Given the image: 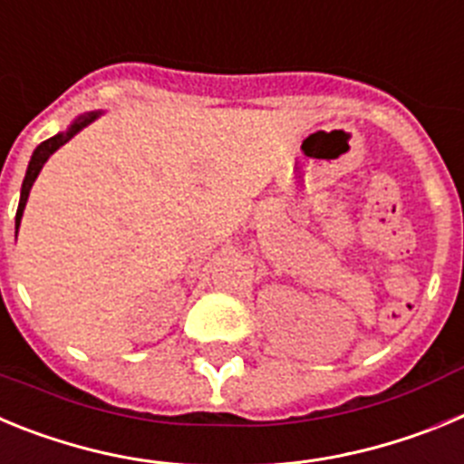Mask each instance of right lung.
Wrapping results in <instances>:
<instances>
[{"label": "right lung", "mask_w": 464, "mask_h": 464, "mask_svg": "<svg viewBox=\"0 0 464 464\" xmlns=\"http://www.w3.org/2000/svg\"><path fill=\"white\" fill-rule=\"evenodd\" d=\"M102 111H90V113H83V116H79L76 121L69 125L67 132H60L55 134V137L46 139V141H41L39 146H36V150L32 153V160L30 165H27V174H24V181H23V188H20V204H18V213H15V229H18L20 225V218H23V211H24V204H27V197H30V190L32 186H34L36 176H39L41 167L46 165V160L51 158L53 153H55L60 146H64V143L69 141V139L73 137V134H79L81 130H83L85 125H90V122L94 121V118H100ZM18 235V232H15Z\"/></svg>", "instance_id": "right-lung-1"}]
</instances>
